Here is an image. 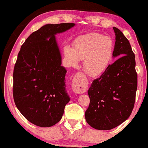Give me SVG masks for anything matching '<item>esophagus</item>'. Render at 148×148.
Instances as JSON below:
<instances>
[{
    "instance_id": "esophagus-1",
    "label": "esophagus",
    "mask_w": 148,
    "mask_h": 148,
    "mask_svg": "<svg viewBox=\"0 0 148 148\" xmlns=\"http://www.w3.org/2000/svg\"><path fill=\"white\" fill-rule=\"evenodd\" d=\"M72 88L76 94H82L87 90V83L84 81V79L81 78V76L79 74H76L73 79Z\"/></svg>"
}]
</instances>
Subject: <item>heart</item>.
<instances>
[{"label": "heart", "instance_id": "obj_1", "mask_svg": "<svg viewBox=\"0 0 148 148\" xmlns=\"http://www.w3.org/2000/svg\"><path fill=\"white\" fill-rule=\"evenodd\" d=\"M64 56L67 63L76 67L84 60L83 69L90 76L101 75L111 64L114 54V44L109 37L97 33L83 35L74 40V49L64 46Z\"/></svg>", "mask_w": 148, "mask_h": 148}]
</instances>
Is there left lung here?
Returning a JSON list of instances; mask_svg holds the SVG:
<instances>
[{"mask_svg":"<svg viewBox=\"0 0 148 148\" xmlns=\"http://www.w3.org/2000/svg\"><path fill=\"white\" fill-rule=\"evenodd\" d=\"M113 28V57L118 58L93 80L88 91L90 104L85 117L88 125L99 130H112L130 116L137 90L135 55L127 37L118 28Z\"/></svg>","mask_w":148,"mask_h":148,"instance_id":"left-lung-1","label":"left lung"}]
</instances>
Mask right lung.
<instances>
[{
  "label": "right lung",
  "instance_id": "obj_1",
  "mask_svg": "<svg viewBox=\"0 0 148 148\" xmlns=\"http://www.w3.org/2000/svg\"><path fill=\"white\" fill-rule=\"evenodd\" d=\"M75 23L46 24L26 39L13 73V97L18 111L37 126L49 127L62 118L69 97L65 68L55 35Z\"/></svg>",
  "mask_w": 148,
  "mask_h": 148
}]
</instances>
